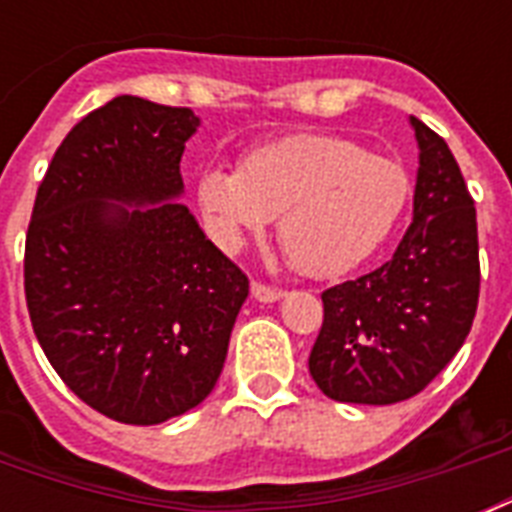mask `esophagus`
I'll list each match as a JSON object with an SVG mask.
<instances>
[{
    "mask_svg": "<svg viewBox=\"0 0 512 512\" xmlns=\"http://www.w3.org/2000/svg\"><path fill=\"white\" fill-rule=\"evenodd\" d=\"M284 295L281 289L271 287V284H263V281H252V297L260 300V303H276L279 297Z\"/></svg>",
    "mask_w": 512,
    "mask_h": 512,
    "instance_id": "1",
    "label": "esophagus"
}]
</instances>
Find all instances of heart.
<instances>
[{
    "instance_id": "heart-1",
    "label": "heart",
    "mask_w": 512,
    "mask_h": 512,
    "mask_svg": "<svg viewBox=\"0 0 512 512\" xmlns=\"http://www.w3.org/2000/svg\"><path fill=\"white\" fill-rule=\"evenodd\" d=\"M196 199L225 252L241 249L279 215L289 263L313 279H332L388 239L409 199V175L353 140L305 132L252 148L239 172L204 170Z\"/></svg>"
}]
</instances>
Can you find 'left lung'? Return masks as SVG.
<instances>
[{
  "label": "left lung",
  "mask_w": 512,
  "mask_h": 512,
  "mask_svg": "<svg viewBox=\"0 0 512 512\" xmlns=\"http://www.w3.org/2000/svg\"><path fill=\"white\" fill-rule=\"evenodd\" d=\"M420 143L414 217L377 271L321 292L324 324L308 369L342 404H398L457 356L478 308L476 201L441 135L412 116Z\"/></svg>",
  "instance_id": "1"
}]
</instances>
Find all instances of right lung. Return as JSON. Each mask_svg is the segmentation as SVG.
<instances>
[{"mask_svg":"<svg viewBox=\"0 0 512 512\" xmlns=\"http://www.w3.org/2000/svg\"><path fill=\"white\" fill-rule=\"evenodd\" d=\"M196 127L191 108L108 100L63 138L28 223L36 340L84 404L124 425H159L212 393L249 295L244 271L172 201Z\"/></svg>","mask_w":512,"mask_h":512,"instance_id":"right-lung-1","label":"right lung"}]
</instances>
